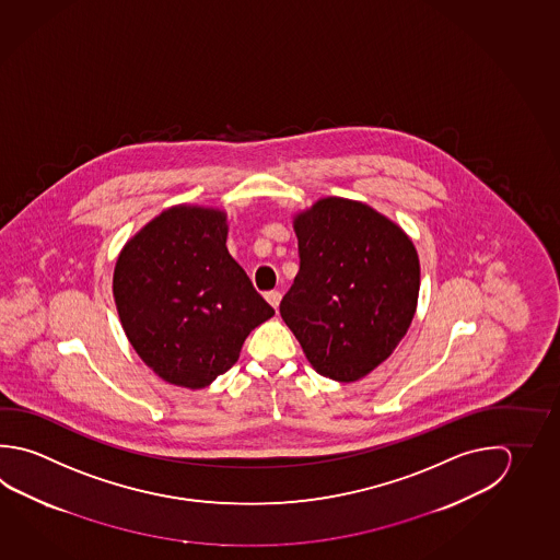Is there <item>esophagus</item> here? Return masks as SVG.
I'll list each match as a JSON object with an SVG mask.
<instances>
[{
    "label": "esophagus",
    "instance_id": "34e87169",
    "mask_svg": "<svg viewBox=\"0 0 560 560\" xmlns=\"http://www.w3.org/2000/svg\"><path fill=\"white\" fill-rule=\"evenodd\" d=\"M266 300H268V304L272 305L275 310H278L280 300H282V294H280L278 290H270V292H266Z\"/></svg>",
    "mask_w": 560,
    "mask_h": 560
}]
</instances>
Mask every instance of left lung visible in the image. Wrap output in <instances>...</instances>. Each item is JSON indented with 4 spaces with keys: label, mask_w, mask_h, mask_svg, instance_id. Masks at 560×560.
I'll return each mask as SVG.
<instances>
[{
    "label": "left lung",
    "mask_w": 560,
    "mask_h": 560,
    "mask_svg": "<svg viewBox=\"0 0 560 560\" xmlns=\"http://www.w3.org/2000/svg\"><path fill=\"white\" fill-rule=\"evenodd\" d=\"M300 270L280 302L319 375L351 383L387 359L417 310L415 244L375 209L327 197L298 214Z\"/></svg>",
    "instance_id": "left-lung-1"
}]
</instances>
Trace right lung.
Here are the masks:
<instances>
[{
    "mask_svg": "<svg viewBox=\"0 0 560 560\" xmlns=\"http://www.w3.org/2000/svg\"><path fill=\"white\" fill-rule=\"evenodd\" d=\"M224 213L173 207L124 246L114 300L124 331L163 381L203 388L238 361L248 334L275 316L226 250Z\"/></svg>",
    "mask_w": 560,
    "mask_h": 560,
    "instance_id": "obj_1",
    "label": "right lung"
}]
</instances>
